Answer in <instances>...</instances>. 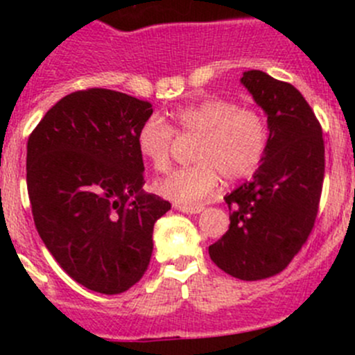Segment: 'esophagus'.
<instances>
[{"instance_id":"esophagus-1","label":"esophagus","mask_w":355,"mask_h":355,"mask_svg":"<svg viewBox=\"0 0 355 355\" xmlns=\"http://www.w3.org/2000/svg\"><path fill=\"white\" fill-rule=\"evenodd\" d=\"M175 209L182 211L185 214H198L204 209V206H182V204H175Z\"/></svg>"}]
</instances>
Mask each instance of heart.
I'll list each match as a JSON object with an SVG mask.
<instances>
[{"label": "heart", "instance_id": "1", "mask_svg": "<svg viewBox=\"0 0 355 355\" xmlns=\"http://www.w3.org/2000/svg\"><path fill=\"white\" fill-rule=\"evenodd\" d=\"M170 118L178 135H196V163L156 180L155 189L164 199L182 206H194L209 198L221 177L235 182L250 175L266 151L264 116L252 108H239L232 99L209 96L175 110ZM171 141V128L156 116L146 120L135 137L139 155L157 171L166 170L170 163Z\"/></svg>", "mask_w": 355, "mask_h": 355}]
</instances>
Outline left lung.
<instances>
[{
	"mask_svg": "<svg viewBox=\"0 0 355 355\" xmlns=\"http://www.w3.org/2000/svg\"><path fill=\"white\" fill-rule=\"evenodd\" d=\"M241 84L268 116V144L252 178L225 196L228 232L209 245L213 263L239 280L270 278L287 268L309 237L324 177L320 121L287 82L247 70Z\"/></svg>",
	"mask_w": 355,
	"mask_h": 355,
	"instance_id": "1",
	"label": "left lung"
}]
</instances>
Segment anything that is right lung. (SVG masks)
Here are the masks:
<instances>
[{"label": "right lung", "instance_id": "1", "mask_svg": "<svg viewBox=\"0 0 355 355\" xmlns=\"http://www.w3.org/2000/svg\"><path fill=\"white\" fill-rule=\"evenodd\" d=\"M151 103L110 89L77 91L44 114L27 142L35 228L77 284L114 295L144 277L153 228L171 204L142 191L137 130Z\"/></svg>", "mask_w": 355, "mask_h": 355}]
</instances>
